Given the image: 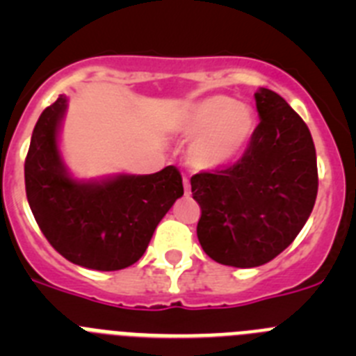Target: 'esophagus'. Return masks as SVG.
Returning a JSON list of instances; mask_svg holds the SVG:
<instances>
[{"label": "esophagus", "mask_w": 356, "mask_h": 356, "mask_svg": "<svg viewBox=\"0 0 356 356\" xmlns=\"http://www.w3.org/2000/svg\"><path fill=\"white\" fill-rule=\"evenodd\" d=\"M184 188H185V196H191V184H188L187 178H184Z\"/></svg>", "instance_id": "34e87169"}]
</instances>
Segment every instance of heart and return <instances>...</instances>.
Segmentation results:
<instances>
[{"instance_id": "b5f03b06", "label": "heart", "mask_w": 356, "mask_h": 356, "mask_svg": "<svg viewBox=\"0 0 356 356\" xmlns=\"http://www.w3.org/2000/svg\"><path fill=\"white\" fill-rule=\"evenodd\" d=\"M253 108L226 94L197 99L181 112L178 131L191 139L188 156L197 169L226 168L241 155L253 137Z\"/></svg>"}]
</instances>
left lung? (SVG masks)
Masks as SVG:
<instances>
[{"instance_id": "8db88e82", "label": "left lung", "mask_w": 356, "mask_h": 356, "mask_svg": "<svg viewBox=\"0 0 356 356\" xmlns=\"http://www.w3.org/2000/svg\"><path fill=\"white\" fill-rule=\"evenodd\" d=\"M260 122L237 163L191 178L197 238L222 266L257 267L292 244L317 196L312 135L284 97L254 92Z\"/></svg>"}]
</instances>
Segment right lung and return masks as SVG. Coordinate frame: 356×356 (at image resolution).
<instances>
[{"label":"right lung","mask_w":356,"mask_h":356,"mask_svg":"<svg viewBox=\"0 0 356 356\" xmlns=\"http://www.w3.org/2000/svg\"><path fill=\"white\" fill-rule=\"evenodd\" d=\"M67 96L44 110L24 162L30 209L44 237L76 266L119 271L140 259L153 232L184 196L181 175L168 165L153 175L76 180L58 147Z\"/></svg>","instance_id":"right-lung-1"}]
</instances>
